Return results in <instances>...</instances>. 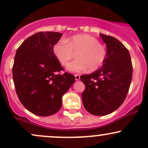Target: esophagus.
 <instances>
[{
    "instance_id": "1",
    "label": "esophagus",
    "mask_w": 148,
    "mask_h": 148,
    "mask_svg": "<svg viewBox=\"0 0 148 148\" xmlns=\"http://www.w3.org/2000/svg\"><path fill=\"white\" fill-rule=\"evenodd\" d=\"M74 76H75V79L76 80V81H79V80L80 79V76L79 75V74H75Z\"/></svg>"
}]
</instances>
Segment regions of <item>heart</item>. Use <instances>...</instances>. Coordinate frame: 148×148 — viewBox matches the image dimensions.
<instances>
[{
	"mask_svg": "<svg viewBox=\"0 0 148 148\" xmlns=\"http://www.w3.org/2000/svg\"><path fill=\"white\" fill-rule=\"evenodd\" d=\"M53 53L64 67L74 58V53H76L77 60L68 66V70L72 72H82L87 69L90 72L95 71L103 64L107 56L104 46L99 44L95 37L86 34L74 35L66 42L60 40L57 42L53 47Z\"/></svg>",
	"mask_w": 148,
	"mask_h": 148,
	"instance_id": "heart-1",
	"label": "heart"
}]
</instances>
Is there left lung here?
<instances>
[{
    "label": "left lung",
    "mask_w": 148,
    "mask_h": 148,
    "mask_svg": "<svg viewBox=\"0 0 148 148\" xmlns=\"http://www.w3.org/2000/svg\"><path fill=\"white\" fill-rule=\"evenodd\" d=\"M106 45L107 56L101 67L81 79L86 88L82 101L86 111L95 115H108L124 102L132 78L128 49L115 37L100 34Z\"/></svg>",
    "instance_id": "8db88e82"
}]
</instances>
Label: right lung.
I'll use <instances>...</instances> for the list:
<instances>
[{"label": "right lung", "mask_w": 148, "mask_h": 148, "mask_svg": "<svg viewBox=\"0 0 148 148\" xmlns=\"http://www.w3.org/2000/svg\"><path fill=\"white\" fill-rule=\"evenodd\" d=\"M58 32H39L27 38L17 49L12 67L13 81L20 101L27 110L40 116L57 113L62 97L75 81L64 72L53 53L62 37Z\"/></svg>", "instance_id": "1"}]
</instances>
